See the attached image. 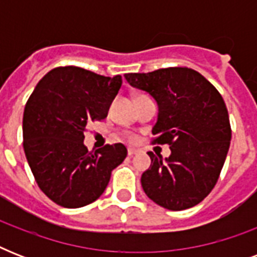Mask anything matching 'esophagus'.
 Masks as SVG:
<instances>
[{
    "label": "esophagus",
    "mask_w": 257,
    "mask_h": 257,
    "mask_svg": "<svg viewBox=\"0 0 257 257\" xmlns=\"http://www.w3.org/2000/svg\"><path fill=\"white\" fill-rule=\"evenodd\" d=\"M137 152H139L137 149H135V148H128V155H129V156H133V155H136Z\"/></svg>",
    "instance_id": "1"
}]
</instances>
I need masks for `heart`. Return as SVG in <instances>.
Listing matches in <instances>:
<instances>
[{"instance_id": "heart-1", "label": "heart", "mask_w": 257, "mask_h": 257, "mask_svg": "<svg viewBox=\"0 0 257 257\" xmlns=\"http://www.w3.org/2000/svg\"><path fill=\"white\" fill-rule=\"evenodd\" d=\"M126 137H128L129 141H135V140H136V137L133 136V135H128V136H126Z\"/></svg>"}]
</instances>
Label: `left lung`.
<instances>
[{"instance_id": "1", "label": "left lung", "mask_w": 257, "mask_h": 257, "mask_svg": "<svg viewBox=\"0 0 257 257\" xmlns=\"http://www.w3.org/2000/svg\"><path fill=\"white\" fill-rule=\"evenodd\" d=\"M132 86L157 101L153 144H168L163 160L148 152L152 164L141 176L149 199L171 211H183L207 197L219 180L231 144V124L219 90L191 68L126 73Z\"/></svg>"}]
</instances>
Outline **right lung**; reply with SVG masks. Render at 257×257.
I'll list each match as a JSON object with an SVG mask.
<instances>
[{"label": "right lung", "mask_w": 257, "mask_h": 257, "mask_svg": "<svg viewBox=\"0 0 257 257\" xmlns=\"http://www.w3.org/2000/svg\"><path fill=\"white\" fill-rule=\"evenodd\" d=\"M122 84L78 66H58L38 82L25 105L22 136L36 183L52 201L80 208L96 201L126 157L117 143L89 152L84 132L104 120Z\"/></svg>", "instance_id": "add662e5"}]
</instances>
